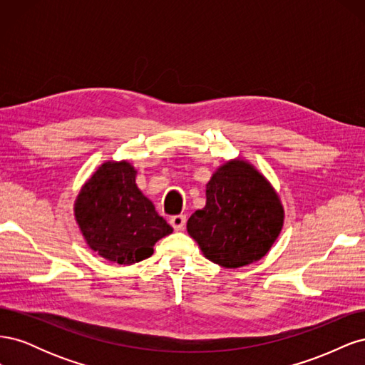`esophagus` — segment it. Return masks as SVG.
<instances>
[{
	"label": "esophagus",
	"mask_w": 365,
	"mask_h": 365,
	"mask_svg": "<svg viewBox=\"0 0 365 365\" xmlns=\"http://www.w3.org/2000/svg\"><path fill=\"white\" fill-rule=\"evenodd\" d=\"M185 220H187L185 215H175V216L170 217V225H172L176 231H181V230H184V227H185Z\"/></svg>",
	"instance_id": "1"
}]
</instances>
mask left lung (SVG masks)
<instances>
[{"mask_svg": "<svg viewBox=\"0 0 365 365\" xmlns=\"http://www.w3.org/2000/svg\"><path fill=\"white\" fill-rule=\"evenodd\" d=\"M205 207L187 220L204 257L228 269L260 260L277 240L284 208L271 182L242 158L224 163L205 185Z\"/></svg>", "mask_w": 365, "mask_h": 365, "instance_id": "8db88e82", "label": "left lung"}]
</instances>
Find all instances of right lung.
I'll return each instance as SVG.
<instances>
[{"mask_svg":"<svg viewBox=\"0 0 365 365\" xmlns=\"http://www.w3.org/2000/svg\"><path fill=\"white\" fill-rule=\"evenodd\" d=\"M129 161H105L82 185L74 201L81 233L98 256L118 264H134L153 254V247L173 228L135 182Z\"/></svg>","mask_w":365,"mask_h":365,"instance_id":"obj_1","label":"right lung"}]
</instances>
